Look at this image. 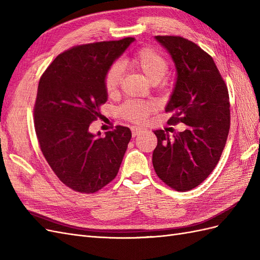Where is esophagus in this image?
<instances>
[{
    "label": "esophagus",
    "instance_id": "obj_1",
    "mask_svg": "<svg viewBox=\"0 0 260 260\" xmlns=\"http://www.w3.org/2000/svg\"><path fill=\"white\" fill-rule=\"evenodd\" d=\"M143 131V129L142 128H140V127H137V125H133V127H131V132H132V137H137V136H139L141 132Z\"/></svg>",
    "mask_w": 260,
    "mask_h": 260
}]
</instances>
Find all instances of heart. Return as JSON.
Segmentation results:
<instances>
[{
    "label": "heart",
    "instance_id": "1",
    "mask_svg": "<svg viewBox=\"0 0 260 260\" xmlns=\"http://www.w3.org/2000/svg\"><path fill=\"white\" fill-rule=\"evenodd\" d=\"M122 67H131L155 84L159 82L168 72V61L162 54L153 48H143L135 56L121 62ZM121 67L113 65L105 75V88L108 93L116 92L121 80ZM153 104L142 101H129L120 107V114L133 121H141L153 111Z\"/></svg>",
    "mask_w": 260,
    "mask_h": 260
}]
</instances>
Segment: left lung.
<instances>
[{"label":"left lung","instance_id":"obj_1","mask_svg":"<svg viewBox=\"0 0 260 260\" xmlns=\"http://www.w3.org/2000/svg\"><path fill=\"white\" fill-rule=\"evenodd\" d=\"M175 62L177 79L165 111L174 113L169 123L186 129L169 138L155 130L153 166L165 183L179 192L200 185L215 169L230 129L226 85L214 59L184 38L156 36Z\"/></svg>","mask_w":260,"mask_h":260}]
</instances>
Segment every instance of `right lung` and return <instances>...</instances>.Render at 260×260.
<instances>
[{
    "label": "right lung",
    "mask_w": 260,
    "mask_h": 260,
    "mask_svg": "<svg viewBox=\"0 0 260 260\" xmlns=\"http://www.w3.org/2000/svg\"><path fill=\"white\" fill-rule=\"evenodd\" d=\"M135 38L83 44L59 54L39 81L35 128L54 174L74 191L94 193L117 176L131 139L127 127L90 132L106 103L105 75Z\"/></svg>",
    "instance_id": "obj_1"
}]
</instances>
